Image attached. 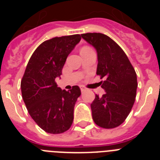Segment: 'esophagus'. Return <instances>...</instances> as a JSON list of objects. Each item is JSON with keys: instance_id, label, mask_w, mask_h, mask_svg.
<instances>
[{"instance_id": "esophagus-1", "label": "esophagus", "mask_w": 160, "mask_h": 160, "mask_svg": "<svg viewBox=\"0 0 160 160\" xmlns=\"http://www.w3.org/2000/svg\"><path fill=\"white\" fill-rule=\"evenodd\" d=\"M80 89H81L82 92H83V91H85V90H86V88H85L84 87H82V86H80Z\"/></svg>"}]
</instances>
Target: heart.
<instances>
[{
  "label": "heart",
  "instance_id": "obj_1",
  "mask_svg": "<svg viewBox=\"0 0 160 160\" xmlns=\"http://www.w3.org/2000/svg\"><path fill=\"white\" fill-rule=\"evenodd\" d=\"M85 47H88V46H85Z\"/></svg>",
  "mask_w": 160,
  "mask_h": 160
}]
</instances>
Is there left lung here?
Segmentation results:
<instances>
[{"mask_svg":"<svg viewBox=\"0 0 160 160\" xmlns=\"http://www.w3.org/2000/svg\"><path fill=\"white\" fill-rule=\"evenodd\" d=\"M95 48L98 54L97 75L106 93L96 94L90 104L92 118L98 127L111 129L122 123L131 112L136 96L137 75L122 48L111 38L100 32L81 35Z\"/></svg>","mask_w":160,"mask_h":160,"instance_id":"8db88e82","label":"left lung"}]
</instances>
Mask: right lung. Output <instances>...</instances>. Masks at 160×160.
<instances>
[{
    "label": "right lung",
    "instance_id": "add662e5",
    "mask_svg": "<svg viewBox=\"0 0 160 160\" xmlns=\"http://www.w3.org/2000/svg\"><path fill=\"white\" fill-rule=\"evenodd\" d=\"M81 35L56 37L42 42L31 56L21 82L22 98L28 112L42 130L61 134L73 123V109L81 90L78 86L66 91L55 82L62 75L68 55Z\"/></svg>",
    "mask_w": 160,
    "mask_h": 160
}]
</instances>
